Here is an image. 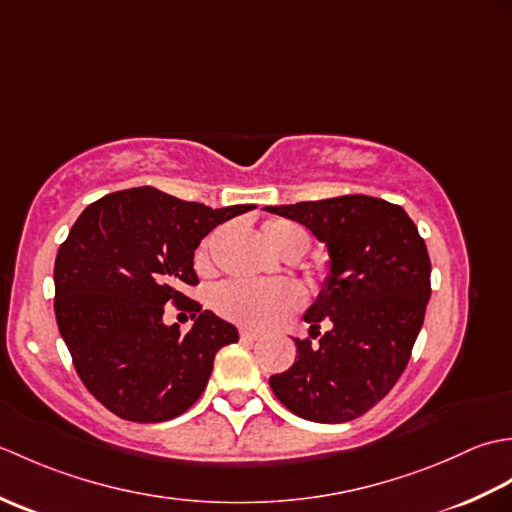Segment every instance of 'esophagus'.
<instances>
[{"instance_id":"34e87169","label":"esophagus","mask_w":512,"mask_h":512,"mask_svg":"<svg viewBox=\"0 0 512 512\" xmlns=\"http://www.w3.org/2000/svg\"><path fill=\"white\" fill-rule=\"evenodd\" d=\"M239 336H242V339L255 341V339H259V336H262V330L250 328V325H242V328H239Z\"/></svg>"}]
</instances>
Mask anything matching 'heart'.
<instances>
[{"mask_svg":"<svg viewBox=\"0 0 512 512\" xmlns=\"http://www.w3.org/2000/svg\"><path fill=\"white\" fill-rule=\"evenodd\" d=\"M266 242L277 253L286 257H297L306 253L310 235L306 228L288 220H273L264 226ZM217 235H211L195 255V264L200 270L211 266V244ZM303 301V292L292 281H226L213 290L211 303L217 314L244 323V325H268L286 314L295 312Z\"/></svg>","mask_w":512,"mask_h":512,"instance_id":"obj_1","label":"heart"}]
</instances>
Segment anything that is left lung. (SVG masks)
Here are the masks:
<instances>
[{
	"label": "left lung",
	"mask_w": 512,
	"mask_h": 512,
	"mask_svg": "<svg viewBox=\"0 0 512 512\" xmlns=\"http://www.w3.org/2000/svg\"><path fill=\"white\" fill-rule=\"evenodd\" d=\"M328 246L330 273L303 319L310 339L270 376L295 416L339 424L363 416L405 372L431 297L427 244L405 209L372 195L266 206ZM333 328L321 335L320 323Z\"/></svg>",
	"instance_id": "8db88e82"
}]
</instances>
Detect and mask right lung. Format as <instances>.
<instances>
[{"label": "right lung", "mask_w": 512, "mask_h": 512, "mask_svg": "<svg viewBox=\"0 0 512 512\" xmlns=\"http://www.w3.org/2000/svg\"><path fill=\"white\" fill-rule=\"evenodd\" d=\"M255 204L211 209L154 187L92 202L54 262V314L76 374L118 418L162 422L187 411L237 328L182 295L198 284L195 248ZM165 302L193 309L194 328L161 321Z\"/></svg>", "instance_id": "right-lung-1"}]
</instances>
